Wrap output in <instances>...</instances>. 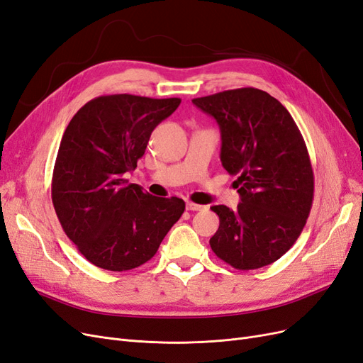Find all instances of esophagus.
Here are the masks:
<instances>
[{
	"mask_svg": "<svg viewBox=\"0 0 363 363\" xmlns=\"http://www.w3.org/2000/svg\"><path fill=\"white\" fill-rule=\"evenodd\" d=\"M186 208L191 210V211H198V210H203L204 206H199V204H195V203H192V201H187V203H186Z\"/></svg>",
	"mask_w": 363,
	"mask_h": 363,
	"instance_id": "34e87169",
	"label": "esophagus"
}]
</instances>
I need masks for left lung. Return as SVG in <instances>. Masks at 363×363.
I'll list each match as a JSON object with an SVG mask.
<instances>
[{
    "label": "left lung",
    "instance_id": "1",
    "mask_svg": "<svg viewBox=\"0 0 363 363\" xmlns=\"http://www.w3.org/2000/svg\"><path fill=\"white\" fill-rule=\"evenodd\" d=\"M220 130V162L240 203L210 207L219 228L211 251L237 270L272 264L301 235L314 198V172L290 112L269 93L237 89L194 99Z\"/></svg>",
    "mask_w": 363,
    "mask_h": 363
}]
</instances>
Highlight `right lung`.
<instances>
[{
	"mask_svg": "<svg viewBox=\"0 0 363 363\" xmlns=\"http://www.w3.org/2000/svg\"><path fill=\"white\" fill-rule=\"evenodd\" d=\"M180 102L101 96L66 128L54 167L52 203L62 230L94 266L112 272L140 267L183 215V199L153 196L126 179L155 128Z\"/></svg>",
	"mask_w": 363,
	"mask_h": 363,
	"instance_id": "right-lung-1",
	"label": "right lung"
}]
</instances>
